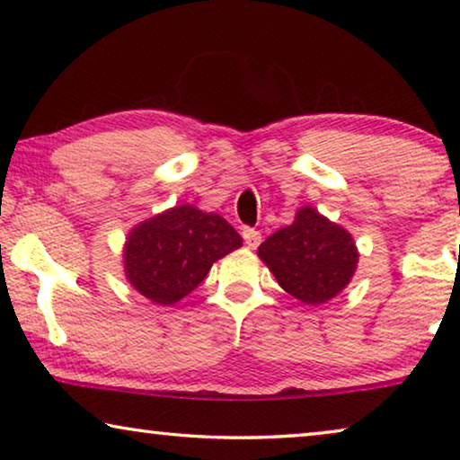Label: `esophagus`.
<instances>
[{
    "label": "esophagus",
    "mask_w": 460,
    "mask_h": 460,
    "mask_svg": "<svg viewBox=\"0 0 460 460\" xmlns=\"http://www.w3.org/2000/svg\"><path fill=\"white\" fill-rule=\"evenodd\" d=\"M243 239H245V245L249 249H255L260 243H261V233L255 231V229H249L245 227L243 229Z\"/></svg>",
    "instance_id": "34e87169"
}]
</instances>
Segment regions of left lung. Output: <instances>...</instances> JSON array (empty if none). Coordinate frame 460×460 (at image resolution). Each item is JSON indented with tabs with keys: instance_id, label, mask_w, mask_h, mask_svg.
I'll return each mask as SVG.
<instances>
[{
	"instance_id": "left-lung-1",
	"label": "left lung",
	"mask_w": 460,
	"mask_h": 460,
	"mask_svg": "<svg viewBox=\"0 0 460 460\" xmlns=\"http://www.w3.org/2000/svg\"><path fill=\"white\" fill-rule=\"evenodd\" d=\"M258 258L296 300L321 306L351 282L359 252L345 227L305 205L296 211L292 225L263 241Z\"/></svg>"
}]
</instances>
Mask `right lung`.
<instances>
[{"label": "right lung", "instance_id": "1", "mask_svg": "<svg viewBox=\"0 0 460 460\" xmlns=\"http://www.w3.org/2000/svg\"><path fill=\"white\" fill-rule=\"evenodd\" d=\"M243 245L217 213L176 205L137 223L123 243L129 286L158 306H172L197 288L217 260Z\"/></svg>", "mask_w": 460, "mask_h": 460}]
</instances>
